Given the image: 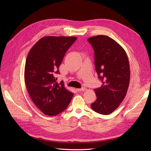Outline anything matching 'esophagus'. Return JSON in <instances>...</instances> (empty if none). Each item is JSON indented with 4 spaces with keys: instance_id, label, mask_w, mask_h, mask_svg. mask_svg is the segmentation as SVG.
Masks as SVG:
<instances>
[{
    "instance_id": "1",
    "label": "esophagus",
    "mask_w": 151,
    "mask_h": 151,
    "mask_svg": "<svg viewBox=\"0 0 151 151\" xmlns=\"http://www.w3.org/2000/svg\"><path fill=\"white\" fill-rule=\"evenodd\" d=\"M85 90H86V88H80V89H77V91H84Z\"/></svg>"
}]
</instances>
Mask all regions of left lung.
I'll return each mask as SVG.
<instances>
[{"label": "left lung", "instance_id": "1", "mask_svg": "<svg viewBox=\"0 0 151 151\" xmlns=\"http://www.w3.org/2000/svg\"><path fill=\"white\" fill-rule=\"evenodd\" d=\"M94 51L96 70L103 84L94 89L97 99L91 104L94 111L108 115L124 99L130 83V65L127 55L116 41L105 35L88 38Z\"/></svg>", "mask_w": 151, "mask_h": 151}]
</instances>
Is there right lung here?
I'll return each instance as SVG.
<instances>
[{"label":"right lung","instance_id":"right-lung-1","mask_svg":"<svg viewBox=\"0 0 151 151\" xmlns=\"http://www.w3.org/2000/svg\"><path fill=\"white\" fill-rule=\"evenodd\" d=\"M75 36H44L30 50L24 68V83L32 101L45 115L55 116L68 106L73 93L54 74L65 54L75 42Z\"/></svg>","mask_w":151,"mask_h":151}]
</instances>
